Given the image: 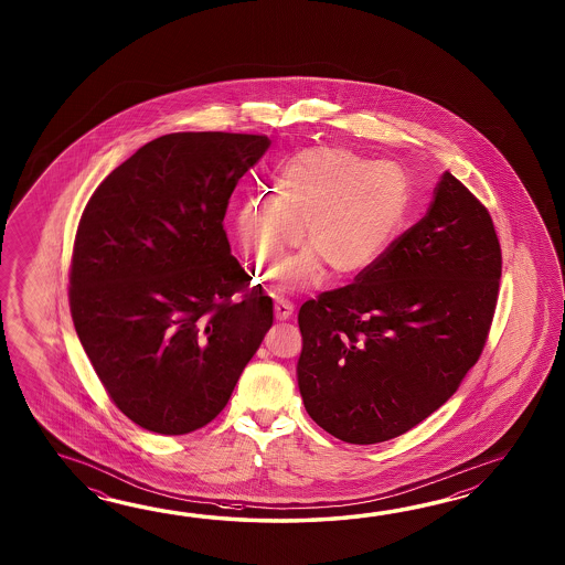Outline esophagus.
Segmentation results:
<instances>
[{"mask_svg": "<svg viewBox=\"0 0 565 565\" xmlns=\"http://www.w3.org/2000/svg\"><path fill=\"white\" fill-rule=\"evenodd\" d=\"M292 311H295V307L288 300L278 299L275 302V317H277L278 321H287Z\"/></svg>", "mask_w": 565, "mask_h": 565, "instance_id": "1", "label": "esophagus"}]
</instances>
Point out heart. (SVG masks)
<instances>
[{
	"label": "heart",
	"instance_id": "1",
	"mask_svg": "<svg viewBox=\"0 0 565 565\" xmlns=\"http://www.w3.org/2000/svg\"><path fill=\"white\" fill-rule=\"evenodd\" d=\"M277 198H256L236 212V238L256 277H275L299 244L307 253L280 285L311 287L323 266L335 278L370 270L394 241L408 207L397 169L341 147H312L288 161Z\"/></svg>",
	"mask_w": 565,
	"mask_h": 565
}]
</instances>
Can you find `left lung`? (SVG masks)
<instances>
[{"label": "left lung", "mask_w": 565, "mask_h": 565, "mask_svg": "<svg viewBox=\"0 0 565 565\" xmlns=\"http://www.w3.org/2000/svg\"><path fill=\"white\" fill-rule=\"evenodd\" d=\"M501 265L489 210L445 171L428 214L370 270L300 307L297 375L312 420L349 445L426 420L479 361Z\"/></svg>", "instance_id": "1"}]
</instances>
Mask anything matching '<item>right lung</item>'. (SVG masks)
I'll return each instance as SVG.
<instances>
[{"label": "right lung", "instance_id": "add662e5", "mask_svg": "<svg viewBox=\"0 0 565 565\" xmlns=\"http://www.w3.org/2000/svg\"><path fill=\"white\" fill-rule=\"evenodd\" d=\"M268 145L163 135L113 169L81 216L74 329L108 397L149 433L214 420L273 327V299L248 288L224 230L230 195Z\"/></svg>", "mask_w": 565, "mask_h": 565}]
</instances>
